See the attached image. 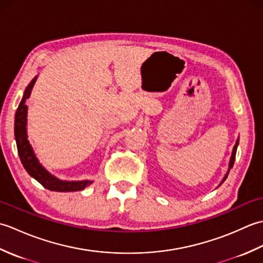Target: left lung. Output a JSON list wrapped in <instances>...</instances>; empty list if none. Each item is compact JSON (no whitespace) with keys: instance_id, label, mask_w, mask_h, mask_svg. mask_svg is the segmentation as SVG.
Wrapping results in <instances>:
<instances>
[{"instance_id":"1","label":"left lung","mask_w":263,"mask_h":263,"mask_svg":"<svg viewBox=\"0 0 263 263\" xmlns=\"http://www.w3.org/2000/svg\"><path fill=\"white\" fill-rule=\"evenodd\" d=\"M238 142H239V139H237L236 140V142H235V146H234V148H233V152H232V156H231V159H230V164H228V171H227V173L225 174V176L222 177V180H221V182H220V184L218 186H220L222 183H224L225 181H226V178H227V176H228V173H230V171H231V168L233 167V165H234V161H235V156H236V150H237V146H238Z\"/></svg>"}]
</instances>
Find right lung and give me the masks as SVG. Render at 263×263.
I'll return each mask as SVG.
<instances>
[{
	"mask_svg": "<svg viewBox=\"0 0 263 263\" xmlns=\"http://www.w3.org/2000/svg\"><path fill=\"white\" fill-rule=\"evenodd\" d=\"M37 76L30 81L29 85L27 86L26 90L22 96L19 107L15 111L14 116V138L16 142V148H18V154L22 165L32 178H35L42 185L55 192H74L81 191L88 185H90L92 181L83 180V181H64L60 180L59 177L49 173L45 167H44L35 155V152L31 147V144L28 140L27 135V115H28V106L27 99L30 97L33 85L37 80Z\"/></svg>",
	"mask_w": 263,
	"mask_h": 263,
	"instance_id": "add662e5",
	"label": "right lung"
}]
</instances>
